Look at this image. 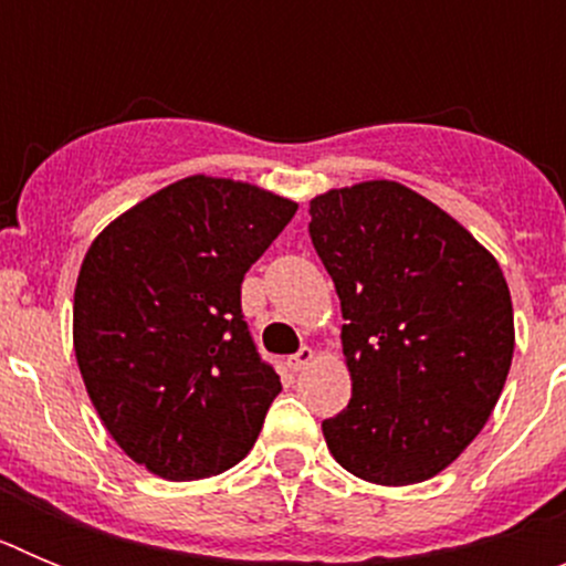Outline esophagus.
I'll list each match as a JSON object with an SVG mask.
<instances>
[{"instance_id":"esophagus-1","label":"esophagus","mask_w":566,"mask_h":566,"mask_svg":"<svg viewBox=\"0 0 566 566\" xmlns=\"http://www.w3.org/2000/svg\"><path fill=\"white\" fill-rule=\"evenodd\" d=\"M312 359H314V352H312V348H308V345H303V348H300L297 354H292V357H289L286 365H289V368H292L294 374H297V371H303V368H306V365L312 363Z\"/></svg>"}]
</instances>
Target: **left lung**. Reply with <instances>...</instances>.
Returning a JSON list of instances; mask_svg holds the SVG:
<instances>
[{
    "instance_id": "obj_1",
    "label": "left lung",
    "mask_w": 566,
    "mask_h": 566,
    "mask_svg": "<svg viewBox=\"0 0 566 566\" xmlns=\"http://www.w3.org/2000/svg\"><path fill=\"white\" fill-rule=\"evenodd\" d=\"M308 214L352 371V402L323 422L328 451L374 484L437 476L476 439L507 379V280L462 223L397 181L328 189Z\"/></svg>"
}]
</instances>
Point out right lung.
Wrapping results in <instances>:
<instances>
[{"label":"right lung","mask_w":566,"mask_h":566,"mask_svg":"<svg viewBox=\"0 0 566 566\" xmlns=\"http://www.w3.org/2000/svg\"><path fill=\"white\" fill-rule=\"evenodd\" d=\"M297 203L189 175L118 214L87 249L73 348L109 437L169 482L252 451L280 377L240 312V283Z\"/></svg>","instance_id":"add662e5"}]
</instances>
